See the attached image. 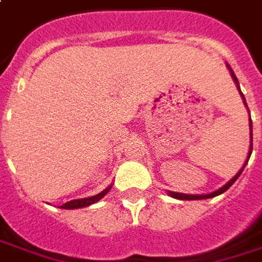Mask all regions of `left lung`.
<instances>
[{"mask_svg":"<svg viewBox=\"0 0 262 262\" xmlns=\"http://www.w3.org/2000/svg\"><path fill=\"white\" fill-rule=\"evenodd\" d=\"M228 69L231 70V76H232L233 82L236 83V88L239 89V82H238V79H236V76H235V73L232 72V69H231V66L228 64ZM239 94H241L242 99H244V103H245V106H247V102H245V98H244V94L241 92V89H239ZM248 108V106H247ZM250 128H251V144H250V151H248V156H247V161L244 163V166H242V168L235 174V176L228 182V183L225 184V186H222L221 189H217V190H215V192L209 193V194H184V193H177V192H168V194L171 196V198H176V199H180V201H201V199H209V198H215V196H217V194H221V193L226 192L231 186H232L235 182H236V179L241 176L242 170L245 168V166H247V163H248V160H250L251 157V152H252V122H251V118H250Z\"/></svg>","mask_w":262,"mask_h":262,"instance_id":"8db88e82","label":"left lung"}]
</instances>
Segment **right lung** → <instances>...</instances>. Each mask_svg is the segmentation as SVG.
<instances>
[{
    "mask_svg": "<svg viewBox=\"0 0 262 262\" xmlns=\"http://www.w3.org/2000/svg\"><path fill=\"white\" fill-rule=\"evenodd\" d=\"M111 187H112V186L106 187V189H105V190H102V192L99 193V194H95V196H92V198H86V199H75V201L68 202V203H64V205H61L60 208L61 209H79V208H86V206H91V205H94V203H96L98 201H101L103 196L110 192Z\"/></svg>",
    "mask_w": 262,
    "mask_h": 262,
    "instance_id": "1",
    "label": "right lung"
}]
</instances>
